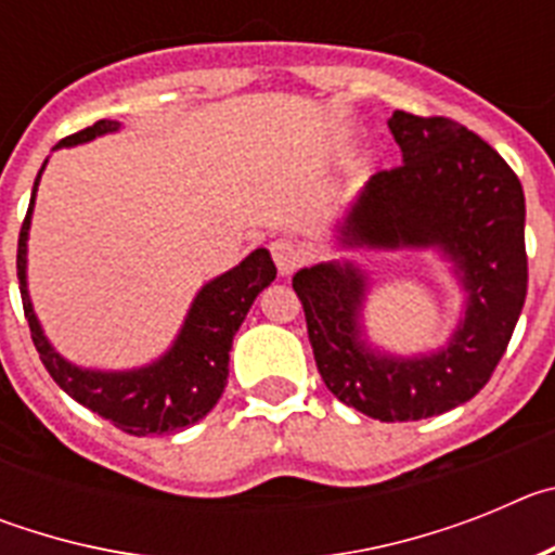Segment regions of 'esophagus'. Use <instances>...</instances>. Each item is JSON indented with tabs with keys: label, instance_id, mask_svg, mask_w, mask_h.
Here are the masks:
<instances>
[{
	"label": "esophagus",
	"instance_id": "34e87169",
	"mask_svg": "<svg viewBox=\"0 0 555 555\" xmlns=\"http://www.w3.org/2000/svg\"><path fill=\"white\" fill-rule=\"evenodd\" d=\"M269 249H272V258L274 263H278V269H281V274H292L294 269L300 267L302 261V247L297 242H292V238H274L272 244H269Z\"/></svg>",
	"mask_w": 555,
	"mask_h": 555
}]
</instances>
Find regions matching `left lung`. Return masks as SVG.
<instances>
[{
	"label": "left lung",
	"instance_id": "left-lung-1",
	"mask_svg": "<svg viewBox=\"0 0 555 555\" xmlns=\"http://www.w3.org/2000/svg\"><path fill=\"white\" fill-rule=\"evenodd\" d=\"M389 130L403 164L366 180L336 224V244L442 255L464 292L453 336L420 356L372 345V283L352 261L302 267L292 286L327 389L372 420L411 423L473 400L506 352L528 292L526 194L512 166L459 121L395 111Z\"/></svg>",
	"mask_w": 555,
	"mask_h": 555
}]
</instances>
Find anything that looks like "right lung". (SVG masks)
Returning <instances> with one entry per match:
<instances>
[{"instance_id":"add662e5","label":"right lung","mask_w":555,"mask_h":555,"mask_svg":"<svg viewBox=\"0 0 555 555\" xmlns=\"http://www.w3.org/2000/svg\"><path fill=\"white\" fill-rule=\"evenodd\" d=\"M119 127L121 121L100 119L96 125L63 139L61 144H55V150L86 144V141H94L107 132H116ZM43 169H47V160L38 171L27 217H24L22 233H18L16 269L29 336H33V345H36L47 372L68 397H75L80 405L111 420L125 434H175V430L199 423L219 403L224 384H228L230 347H233L235 331L242 327L255 297L278 274L269 249H253L238 267L205 283L185 313L178 338L152 364L135 366V370H86V366L72 364L52 347L38 322L33 300H29L27 238Z\"/></svg>"}]
</instances>
